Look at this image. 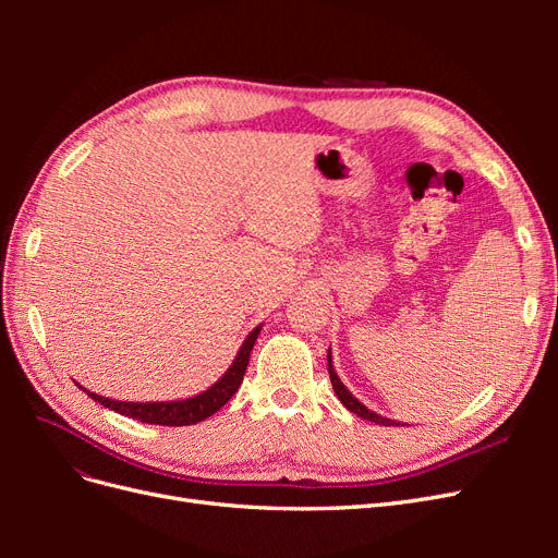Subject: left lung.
I'll return each instance as SVG.
<instances>
[{
  "label": "left lung",
  "instance_id": "left-lung-1",
  "mask_svg": "<svg viewBox=\"0 0 558 558\" xmlns=\"http://www.w3.org/2000/svg\"><path fill=\"white\" fill-rule=\"evenodd\" d=\"M328 375H330V381H332V388H335L337 398L342 400V404H344V408H347L349 412L359 414L361 418L375 421V424H381V426H393V424H396V421H391V418H384V416H379V414H375V412H369V410L365 408V404H361L356 398H353V396L347 391V386L340 381V377H337V373H335L332 361H330V353H328Z\"/></svg>",
  "mask_w": 558,
  "mask_h": 558
}]
</instances>
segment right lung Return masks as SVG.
<instances>
[{"label": "right lung", "instance_id": "1", "mask_svg": "<svg viewBox=\"0 0 558 558\" xmlns=\"http://www.w3.org/2000/svg\"><path fill=\"white\" fill-rule=\"evenodd\" d=\"M258 335H260V326L256 330H251V335L246 337L240 353H238V359H234L232 365L228 367V373L218 379L209 388V391L199 393L195 398L172 400V402H125V400H109V398H102L97 393H90L83 386H78V388H83V391H86L93 400L102 402L105 408L123 414V416L137 418V421H142V424L193 426V424H197V421H205L211 414H216L234 396V391H238L242 379H244V373H246L251 349H253V344H256Z\"/></svg>", "mask_w": 558, "mask_h": 558}]
</instances>
